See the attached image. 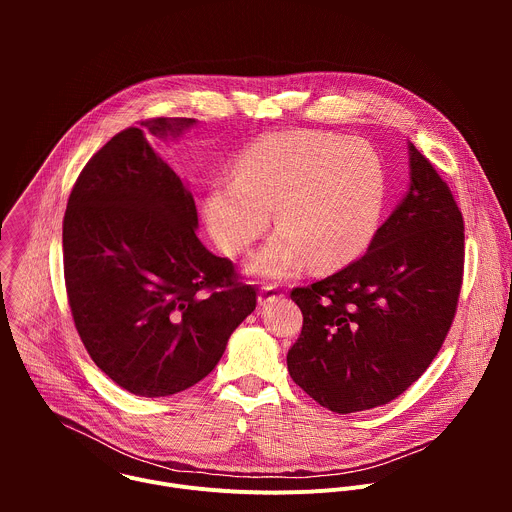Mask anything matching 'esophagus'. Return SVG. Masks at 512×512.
Instances as JSON below:
<instances>
[{"instance_id": "esophagus-1", "label": "esophagus", "mask_w": 512, "mask_h": 512, "mask_svg": "<svg viewBox=\"0 0 512 512\" xmlns=\"http://www.w3.org/2000/svg\"><path fill=\"white\" fill-rule=\"evenodd\" d=\"M283 296V291L277 287V285H273V283H265V285H261V291H259V306H265V304H271L273 300H277V298H281Z\"/></svg>"}]
</instances>
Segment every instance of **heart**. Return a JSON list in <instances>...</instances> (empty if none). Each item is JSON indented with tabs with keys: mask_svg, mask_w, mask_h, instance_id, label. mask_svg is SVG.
<instances>
[{
	"mask_svg": "<svg viewBox=\"0 0 512 512\" xmlns=\"http://www.w3.org/2000/svg\"><path fill=\"white\" fill-rule=\"evenodd\" d=\"M387 170L371 143L324 131L271 133L245 148L233 178L214 182L204 221L229 255L245 253L271 225L279 229L249 269L289 277L310 261L342 267L375 241L387 206Z\"/></svg>",
	"mask_w": 512,
	"mask_h": 512,
	"instance_id": "1",
	"label": "heart"
}]
</instances>
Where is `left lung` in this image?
Segmentation results:
<instances>
[{
    "label": "left lung",
    "mask_w": 512,
    "mask_h": 512,
    "mask_svg": "<svg viewBox=\"0 0 512 512\" xmlns=\"http://www.w3.org/2000/svg\"><path fill=\"white\" fill-rule=\"evenodd\" d=\"M409 170V190L369 251L322 281L291 289L304 326L287 352V371L334 413L373 409L407 391L456 316L462 212L413 143Z\"/></svg>",
    "instance_id": "obj_1"
}]
</instances>
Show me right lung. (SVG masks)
<instances>
[{
  "instance_id": "1",
  "label": "right lung",
  "mask_w": 512,
  "mask_h": 512,
  "mask_svg": "<svg viewBox=\"0 0 512 512\" xmlns=\"http://www.w3.org/2000/svg\"><path fill=\"white\" fill-rule=\"evenodd\" d=\"M194 123L158 117L111 137L83 168L64 212L72 320L97 367L139 397L202 381L257 306L255 287L196 237L194 198L148 141Z\"/></svg>"
}]
</instances>
